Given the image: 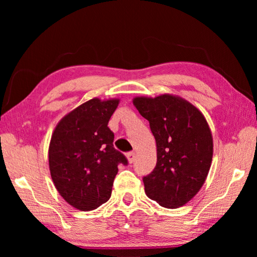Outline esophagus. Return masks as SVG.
<instances>
[{"label": "esophagus", "instance_id": "esophagus-1", "mask_svg": "<svg viewBox=\"0 0 257 257\" xmlns=\"http://www.w3.org/2000/svg\"><path fill=\"white\" fill-rule=\"evenodd\" d=\"M127 158H128L129 163H133L135 161V158H136V154H135V152H128Z\"/></svg>", "mask_w": 257, "mask_h": 257}]
</instances>
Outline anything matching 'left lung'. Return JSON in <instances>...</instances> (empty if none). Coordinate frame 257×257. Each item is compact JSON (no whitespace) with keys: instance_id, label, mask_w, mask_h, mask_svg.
I'll use <instances>...</instances> for the list:
<instances>
[{"instance_id":"1","label":"left lung","mask_w":257,"mask_h":257,"mask_svg":"<svg viewBox=\"0 0 257 257\" xmlns=\"http://www.w3.org/2000/svg\"><path fill=\"white\" fill-rule=\"evenodd\" d=\"M134 105L149 120L158 149L154 170L143 178L145 193L161 206H182L198 193L211 167L213 139L206 120L171 95L136 97Z\"/></svg>"}]
</instances>
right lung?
<instances>
[{
	"label": "right lung",
	"instance_id": "1",
	"mask_svg": "<svg viewBox=\"0 0 257 257\" xmlns=\"http://www.w3.org/2000/svg\"><path fill=\"white\" fill-rule=\"evenodd\" d=\"M118 104L119 99H90L64 116L52 135L51 177L61 196L78 210L92 211L107 202L118 165H128L107 127Z\"/></svg>",
	"mask_w": 257,
	"mask_h": 257
}]
</instances>
